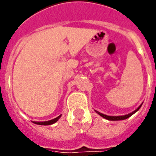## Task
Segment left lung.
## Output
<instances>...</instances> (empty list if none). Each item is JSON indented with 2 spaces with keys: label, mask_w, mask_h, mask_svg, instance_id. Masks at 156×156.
<instances>
[{
  "label": "left lung",
  "mask_w": 156,
  "mask_h": 156,
  "mask_svg": "<svg viewBox=\"0 0 156 156\" xmlns=\"http://www.w3.org/2000/svg\"><path fill=\"white\" fill-rule=\"evenodd\" d=\"M142 105V103H141L140 105H139L138 107H137V109H136V110H134V111H133L132 113H129V114H128V115H119V116H109V115H104V114H102V113H100L99 111H97V110H95L96 112L99 115H101V117H103L104 119H108V120H111V121H117V120H123V119H128V118H129L130 116H132V115H133V114H135V113L137 111V110L141 108V106Z\"/></svg>",
  "instance_id": "1"
}]
</instances>
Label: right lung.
Here are the masks:
<instances>
[{
	"mask_svg": "<svg viewBox=\"0 0 156 156\" xmlns=\"http://www.w3.org/2000/svg\"><path fill=\"white\" fill-rule=\"evenodd\" d=\"M61 117V115H59L58 117L55 118L51 120H48V121H44V122H33L36 124H38V125H51V124H53V123H56L57 121L59 120V118Z\"/></svg>",
	"mask_w": 156,
	"mask_h": 156,
	"instance_id": "obj_1",
	"label": "right lung"
}]
</instances>
